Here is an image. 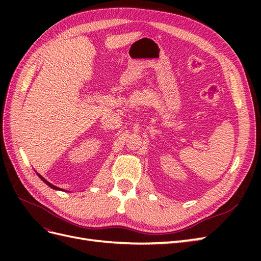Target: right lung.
Listing matches in <instances>:
<instances>
[{
	"instance_id": "add662e5",
	"label": "right lung",
	"mask_w": 261,
	"mask_h": 261,
	"mask_svg": "<svg viewBox=\"0 0 261 261\" xmlns=\"http://www.w3.org/2000/svg\"><path fill=\"white\" fill-rule=\"evenodd\" d=\"M37 174H38V173H37ZM38 176H39V177H40V178H41V179H42V180L44 181V183H45L46 185H49V187H51V188H53V189H59V191H62V189H60L59 187H57V186H54L53 184L49 183V181H48V180H46V179H44V178H43V177H42V176H41L40 174H38Z\"/></svg>"
}]
</instances>
